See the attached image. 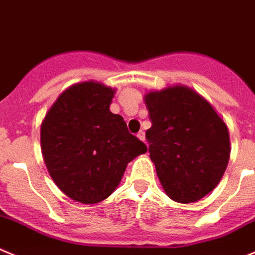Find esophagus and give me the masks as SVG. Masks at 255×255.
I'll return each mask as SVG.
<instances>
[{"mask_svg": "<svg viewBox=\"0 0 255 255\" xmlns=\"http://www.w3.org/2000/svg\"><path fill=\"white\" fill-rule=\"evenodd\" d=\"M137 137H139L140 140H141V141H145V132L142 131V130H140L139 132H137V135H136Z\"/></svg>", "mask_w": 255, "mask_h": 255, "instance_id": "obj_1", "label": "esophagus"}]
</instances>
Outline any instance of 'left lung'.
<instances>
[{
    "instance_id": "left-lung-1",
    "label": "left lung",
    "mask_w": 255,
    "mask_h": 255,
    "mask_svg": "<svg viewBox=\"0 0 255 255\" xmlns=\"http://www.w3.org/2000/svg\"><path fill=\"white\" fill-rule=\"evenodd\" d=\"M151 120L150 159L166 195L195 203L214 190L230 156L228 126L209 101L185 85L151 90L144 98Z\"/></svg>"
}]
</instances>
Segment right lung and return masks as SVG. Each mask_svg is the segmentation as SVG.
Instances as JSON below:
<instances>
[{"mask_svg":"<svg viewBox=\"0 0 255 255\" xmlns=\"http://www.w3.org/2000/svg\"><path fill=\"white\" fill-rule=\"evenodd\" d=\"M115 89L89 80L62 91L41 124L48 174L75 202L96 204L111 195L130 161L146 145L110 111Z\"/></svg>","mask_w":255,"mask_h":255,"instance_id":"right-lung-1","label":"right lung"}]
</instances>
